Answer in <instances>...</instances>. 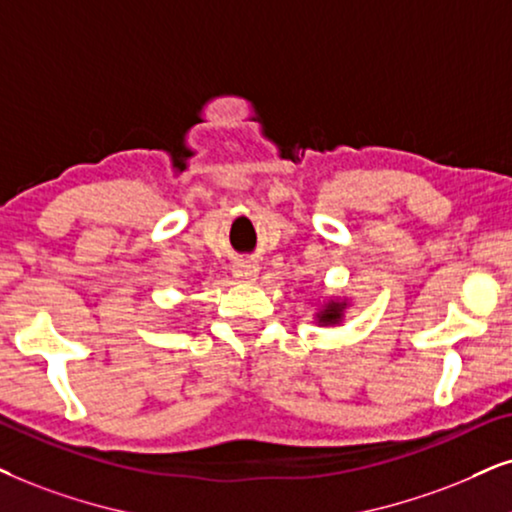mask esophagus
Listing matches in <instances>:
<instances>
[{"label": "esophagus", "mask_w": 512, "mask_h": 512, "mask_svg": "<svg viewBox=\"0 0 512 512\" xmlns=\"http://www.w3.org/2000/svg\"><path fill=\"white\" fill-rule=\"evenodd\" d=\"M257 269L255 264H250V262H241L238 264V267L234 269V276L236 278H241V281H255V276H257Z\"/></svg>", "instance_id": "1"}]
</instances>
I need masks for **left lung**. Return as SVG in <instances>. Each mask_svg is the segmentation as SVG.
<instances>
[{"label": "left lung", "mask_w": 512, "mask_h": 512, "mask_svg": "<svg viewBox=\"0 0 512 512\" xmlns=\"http://www.w3.org/2000/svg\"><path fill=\"white\" fill-rule=\"evenodd\" d=\"M345 309H347V300L323 302V307L316 312V321H319L321 326H335V323H340L342 316H345Z\"/></svg>", "instance_id": "left-lung-1"}]
</instances>
